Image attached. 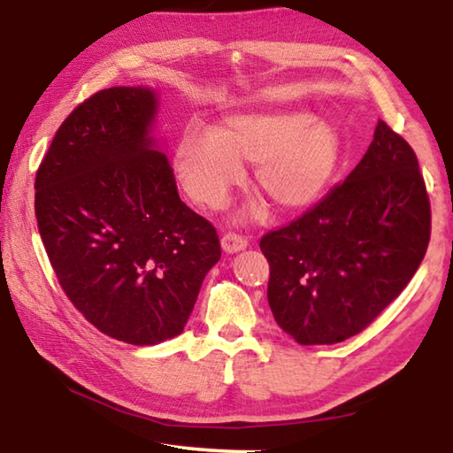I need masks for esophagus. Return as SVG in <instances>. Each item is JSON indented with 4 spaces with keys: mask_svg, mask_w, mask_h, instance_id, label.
I'll use <instances>...</instances> for the list:
<instances>
[{
    "mask_svg": "<svg viewBox=\"0 0 453 453\" xmlns=\"http://www.w3.org/2000/svg\"><path fill=\"white\" fill-rule=\"evenodd\" d=\"M220 244H222V249L226 250V253H236V250L247 249L249 241L239 233H225V234H222V239H220Z\"/></svg>",
    "mask_w": 453,
    "mask_h": 453,
    "instance_id": "1",
    "label": "esophagus"
}]
</instances>
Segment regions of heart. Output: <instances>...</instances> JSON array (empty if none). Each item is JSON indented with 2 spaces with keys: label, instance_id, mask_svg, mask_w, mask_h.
I'll list each match as a JSON object with an SVG mask.
<instances>
[{
  "label": "heart",
  "instance_id": "obj_1",
  "mask_svg": "<svg viewBox=\"0 0 453 453\" xmlns=\"http://www.w3.org/2000/svg\"><path fill=\"white\" fill-rule=\"evenodd\" d=\"M341 154L337 130L309 112L228 118L225 128L188 126L178 138L174 168L195 203L219 209L242 180L241 158L257 162L255 182L279 209L313 203L335 174Z\"/></svg>",
  "mask_w": 453,
  "mask_h": 453
}]
</instances>
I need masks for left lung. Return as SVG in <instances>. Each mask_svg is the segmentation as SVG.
<instances>
[{"mask_svg":"<svg viewBox=\"0 0 453 453\" xmlns=\"http://www.w3.org/2000/svg\"><path fill=\"white\" fill-rule=\"evenodd\" d=\"M432 236L413 148L377 122L365 157L301 217L263 234L273 317L301 345H333L369 327L424 261Z\"/></svg>","mask_w":453,"mask_h":453,"instance_id":"8db88e82","label":"left lung"}]
</instances>
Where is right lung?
Returning <instances> with one entry per match:
<instances>
[{
  "label": "right lung",
  "mask_w": 453,
  "mask_h": 453,
  "mask_svg": "<svg viewBox=\"0 0 453 453\" xmlns=\"http://www.w3.org/2000/svg\"><path fill=\"white\" fill-rule=\"evenodd\" d=\"M157 96L106 88L59 126L35 174V219L59 287L86 321L130 345L180 335L220 258L212 222L178 196L152 148Z\"/></svg>",
  "instance_id": "obj_1"
}]
</instances>
